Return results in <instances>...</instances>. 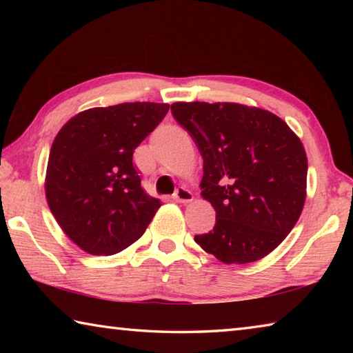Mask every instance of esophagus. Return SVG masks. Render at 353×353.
I'll list each match as a JSON object with an SVG mask.
<instances>
[{
	"label": "esophagus",
	"instance_id": "esophagus-1",
	"mask_svg": "<svg viewBox=\"0 0 353 353\" xmlns=\"http://www.w3.org/2000/svg\"><path fill=\"white\" fill-rule=\"evenodd\" d=\"M172 201L181 202V204H188V202L193 201V193L185 187H179L176 190V193L172 194Z\"/></svg>",
	"mask_w": 353,
	"mask_h": 353
}]
</instances>
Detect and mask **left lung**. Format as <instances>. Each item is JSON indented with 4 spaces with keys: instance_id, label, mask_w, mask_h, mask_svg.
Here are the masks:
<instances>
[{
    "instance_id": "left-lung-1",
    "label": "left lung",
    "mask_w": 353,
    "mask_h": 353,
    "mask_svg": "<svg viewBox=\"0 0 353 353\" xmlns=\"http://www.w3.org/2000/svg\"><path fill=\"white\" fill-rule=\"evenodd\" d=\"M176 121L204 160L201 196L216 212L213 230L196 235L225 265L271 254L296 225L307 198L305 149L272 112L238 103H174Z\"/></svg>"
}]
</instances>
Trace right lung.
I'll use <instances>...</instances> for the list:
<instances>
[{
    "label": "right lung",
    "instance_id": "right-lung-1",
    "mask_svg": "<svg viewBox=\"0 0 353 353\" xmlns=\"http://www.w3.org/2000/svg\"><path fill=\"white\" fill-rule=\"evenodd\" d=\"M170 105L123 103L70 118L52 141L45 194L57 224L92 255H113L145 234L160 201L141 188L135 148Z\"/></svg>",
    "mask_w": 353,
    "mask_h": 353
}]
</instances>
